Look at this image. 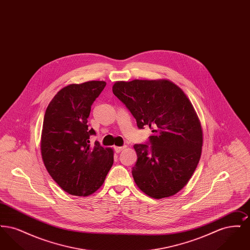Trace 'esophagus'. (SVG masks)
I'll return each mask as SVG.
<instances>
[{
    "label": "esophagus",
    "instance_id": "1",
    "mask_svg": "<svg viewBox=\"0 0 250 250\" xmlns=\"http://www.w3.org/2000/svg\"><path fill=\"white\" fill-rule=\"evenodd\" d=\"M125 148H126V146H116L114 147V150L116 153H120L121 151H123Z\"/></svg>",
    "mask_w": 250,
    "mask_h": 250
}]
</instances>
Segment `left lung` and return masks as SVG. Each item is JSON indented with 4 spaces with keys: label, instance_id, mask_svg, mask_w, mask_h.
<instances>
[{
    "label": "left lung",
    "instance_id": "left-lung-1",
    "mask_svg": "<svg viewBox=\"0 0 250 250\" xmlns=\"http://www.w3.org/2000/svg\"><path fill=\"white\" fill-rule=\"evenodd\" d=\"M112 92L140 129L147 125L153 132L147 143L134 145L135 183L155 199L176 194L189 181L202 155V126L190 101L166 80L117 82Z\"/></svg>",
    "mask_w": 250,
    "mask_h": 250
}]
</instances>
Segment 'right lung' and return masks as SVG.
Returning a JSON list of instances; mask_svg holds the SVG:
<instances>
[{
    "label": "right lung",
    "instance_id": "right-lung-1",
    "mask_svg": "<svg viewBox=\"0 0 250 250\" xmlns=\"http://www.w3.org/2000/svg\"><path fill=\"white\" fill-rule=\"evenodd\" d=\"M105 82L70 84L48 104L43 122L41 154L49 175L63 191L89 196L104 183L113 164V151L98 142L90 144L95 131L88 117Z\"/></svg>",
    "mask_w": 250,
    "mask_h": 250
}]
</instances>
